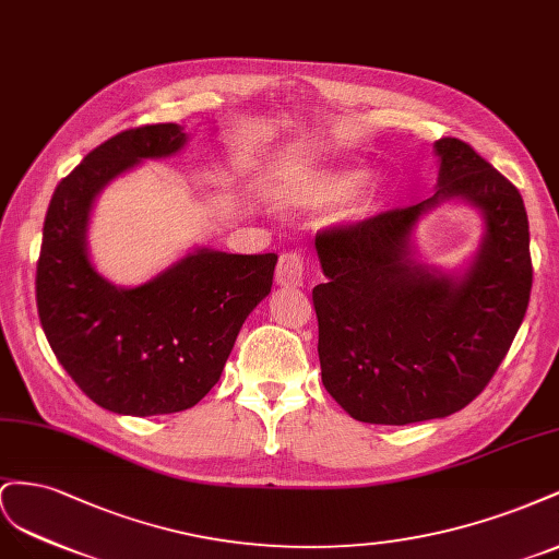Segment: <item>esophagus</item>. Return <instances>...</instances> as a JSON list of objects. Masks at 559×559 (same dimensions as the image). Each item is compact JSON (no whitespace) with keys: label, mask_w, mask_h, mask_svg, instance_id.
I'll use <instances>...</instances> for the list:
<instances>
[{"label":"esophagus","mask_w":559,"mask_h":559,"mask_svg":"<svg viewBox=\"0 0 559 559\" xmlns=\"http://www.w3.org/2000/svg\"><path fill=\"white\" fill-rule=\"evenodd\" d=\"M301 276H305V262L297 252H285L281 254L278 266H276V283L281 288H299Z\"/></svg>","instance_id":"obj_1"}]
</instances>
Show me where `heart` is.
Returning a JSON list of instances; mask_svg holds the SVG:
<instances>
[{"mask_svg":"<svg viewBox=\"0 0 559 559\" xmlns=\"http://www.w3.org/2000/svg\"><path fill=\"white\" fill-rule=\"evenodd\" d=\"M372 170L362 164H344L328 170H318L305 178L285 185L283 197L293 205L323 209V205H342L354 199L370 182Z\"/></svg>","mask_w":559,"mask_h":559,"instance_id":"b5f03b06","label":"heart"}]
</instances>
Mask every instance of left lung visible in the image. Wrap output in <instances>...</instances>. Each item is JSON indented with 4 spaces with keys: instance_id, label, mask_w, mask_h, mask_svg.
<instances>
[{
    "instance_id": "8db88e82",
    "label": "left lung",
    "mask_w": 559,
    "mask_h": 559,
    "mask_svg": "<svg viewBox=\"0 0 559 559\" xmlns=\"http://www.w3.org/2000/svg\"><path fill=\"white\" fill-rule=\"evenodd\" d=\"M426 201L316 236L325 283L313 288L325 391L365 424L442 419L480 395L522 325L532 293L530 219L515 185L466 142L433 145ZM461 200L484 215L472 264L444 275L413 260L411 234Z\"/></svg>"
}]
</instances>
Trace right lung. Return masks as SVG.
<instances>
[{
  "label": "right lung",
  "instance_id": "right-lung-1",
  "mask_svg": "<svg viewBox=\"0 0 559 559\" xmlns=\"http://www.w3.org/2000/svg\"><path fill=\"white\" fill-rule=\"evenodd\" d=\"M178 123L103 142L56 187L37 262V309L62 368L95 405L131 417L194 407L225 370L238 330L271 293L278 254L197 248L147 283H109L88 254L100 191L147 158L178 154Z\"/></svg>",
  "mask_w": 559,
  "mask_h": 559
}]
</instances>
